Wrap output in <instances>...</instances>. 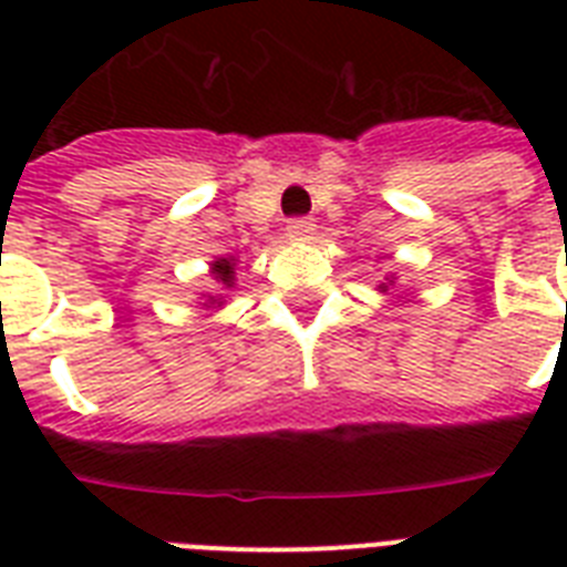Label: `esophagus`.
Instances as JSON below:
<instances>
[{
  "instance_id": "34e87169",
  "label": "esophagus",
  "mask_w": 567,
  "mask_h": 567,
  "mask_svg": "<svg viewBox=\"0 0 567 567\" xmlns=\"http://www.w3.org/2000/svg\"><path fill=\"white\" fill-rule=\"evenodd\" d=\"M285 231H288V238L297 240V244H306V240L315 235V220H311V217H293V220H288Z\"/></svg>"
}]
</instances>
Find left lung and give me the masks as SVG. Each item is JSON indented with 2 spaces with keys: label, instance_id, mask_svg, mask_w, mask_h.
<instances>
[{
  "label": "left lung",
  "instance_id": "1",
  "mask_svg": "<svg viewBox=\"0 0 567 567\" xmlns=\"http://www.w3.org/2000/svg\"><path fill=\"white\" fill-rule=\"evenodd\" d=\"M394 279H396V276H394V274H388V276H385V282H379V291L385 293V291H388V288H391V285H394Z\"/></svg>",
  "mask_w": 567,
  "mask_h": 567
}]
</instances>
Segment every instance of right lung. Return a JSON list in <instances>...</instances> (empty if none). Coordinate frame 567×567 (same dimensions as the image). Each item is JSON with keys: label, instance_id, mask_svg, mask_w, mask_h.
<instances>
[{"label": "right lung", "instance_id": "right-lung-1", "mask_svg": "<svg viewBox=\"0 0 567 567\" xmlns=\"http://www.w3.org/2000/svg\"><path fill=\"white\" fill-rule=\"evenodd\" d=\"M208 274H212L214 285H217V291L212 293H203L205 302H199L203 309H223L226 300H229V291H235V256H226V258H214L212 265H208Z\"/></svg>", "mask_w": 567, "mask_h": 567}]
</instances>
